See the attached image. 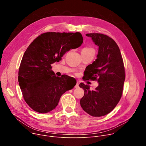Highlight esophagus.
I'll return each instance as SVG.
<instances>
[{"mask_svg": "<svg viewBox=\"0 0 146 146\" xmlns=\"http://www.w3.org/2000/svg\"><path fill=\"white\" fill-rule=\"evenodd\" d=\"M78 86H79V83H78V82H77V83H76V85L75 86V87H75L76 88H78V87H79Z\"/></svg>", "mask_w": 146, "mask_h": 146, "instance_id": "obj_1", "label": "esophagus"}]
</instances>
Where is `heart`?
<instances>
[{
    "label": "heart",
    "instance_id": "obj_1",
    "mask_svg": "<svg viewBox=\"0 0 146 146\" xmlns=\"http://www.w3.org/2000/svg\"><path fill=\"white\" fill-rule=\"evenodd\" d=\"M94 51L92 48H89V47H86V48H83L82 50V51H81V52H86V51Z\"/></svg>",
    "mask_w": 146,
    "mask_h": 146
}]
</instances>
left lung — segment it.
<instances>
[{"label": "left lung", "instance_id": "obj_1", "mask_svg": "<svg viewBox=\"0 0 146 146\" xmlns=\"http://www.w3.org/2000/svg\"><path fill=\"white\" fill-rule=\"evenodd\" d=\"M86 36L98 46V54L95 61L86 67L83 80H97L99 85L90 91L89 85L80 83L84 95L80 103L88 114L101 117L110 113L121 98L125 78L123 62L118 45L111 37L101 33Z\"/></svg>", "mask_w": 146, "mask_h": 146}]
</instances>
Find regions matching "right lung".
<instances>
[{"instance_id":"add662e5","label":"right lung","mask_w":146,"mask_h":146,"mask_svg":"<svg viewBox=\"0 0 146 146\" xmlns=\"http://www.w3.org/2000/svg\"><path fill=\"white\" fill-rule=\"evenodd\" d=\"M82 42L80 32H47L38 36L27 48L19 68L18 82L25 101L34 111H52L62 95L75 86L76 83L70 81L73 77L56 76L51 64Z\"/></svg>"}]
</instances>
